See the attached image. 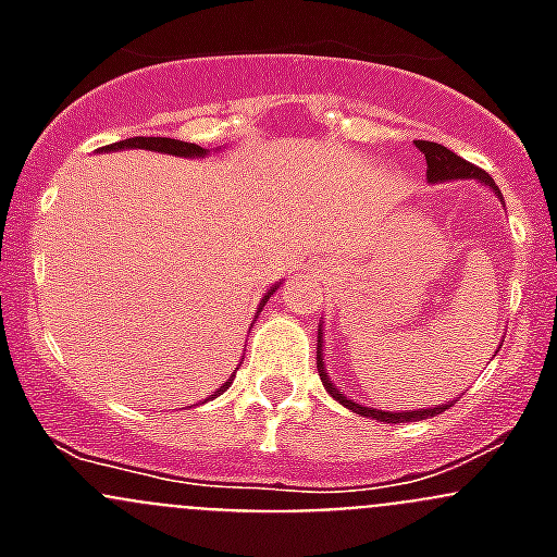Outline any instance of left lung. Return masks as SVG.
<instances>
[{
  "instance_id": "left-lung-1",
  "label": "left lung",
  "mask_w": 557,
  "mask_h": 557,
  "mask_svg": "<svg viewBox=\"0 0 557 557\" xmlns=\"http://www.w3.org/2000/svg\"><path fill=\"white\" fill-rule=\"evenodd\" d=\"M416 147L426 156V178L432 181V184H437V181H455V178H476L482 181L485 186H491L494 191H499V186L494 184V178H491L488 172L480 170L476 164H471V161L460 159L457 152L446 150L444 145H435V141H416ZM502 198V195H499ZM321 339H318V373H321V382L323 387H326L329 393H332L334 398H337L339 405H346L348 410L359 412V416H368V418H376V421H387V424H405V421H421V418H432L437 416V412H444L449 405H441V407H432V410H412V412H385V410H373V407H362V405H354L351 398H346L343 393L334 387V382H329L326 371H323V357H321Z\"/></svg>"
}]
</instances>
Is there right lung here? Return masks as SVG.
Instances as JSON below:
<instances>
[{
  "mask_svg": "<svg viewBox=\"0 0 557 557\" xmlns=\"http://www.w3.org/2000/svg\"><path fill=\"white\" fill-rule=\"evenodd\" d=\"M125 147H141V150H159V152H170V156H184V159H191V156H203V147L191 145V141H178V139H164V136H133V139H125V141H113V145H108L106 150H125ZM275 293V287L270 289L268 295L262 298V304L268 301L270 295ZM231 382H225L223 387H220L218 393H223L225 387H228Z\"/></svg>",
  "mask_w": 557,
  "mask_h": 557,
  "instance_id": "obj_1",
  "label": "right lung"
}]
</instances>
